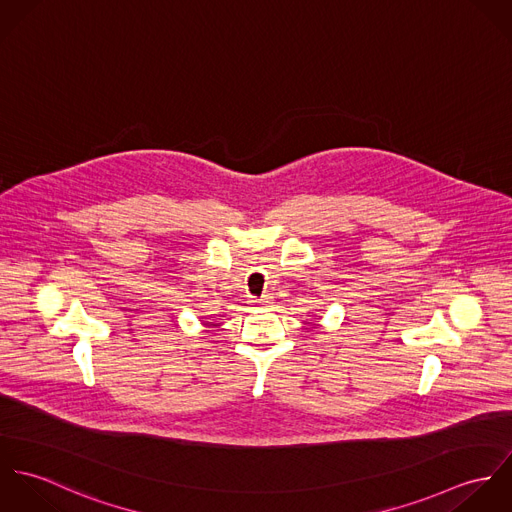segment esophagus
<instances>
[{"instance_id": "1", "label": "esophagus", "mask_w": 512, "mask_h": 512, "mask_svg": "<svg viewBox=\"0 0 512 512\" xmlns=\"http://www.w3.org/2000/svg\"><path fill=\"white\" fill-rule=\"evenodd\" d=\"M254 303H258V305H268V303H272V295H262V297H258V299H252Z\"/></svg>"}]
</instances>
